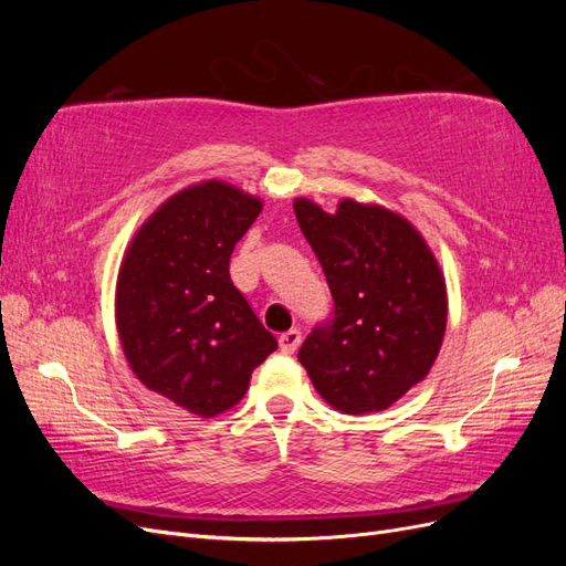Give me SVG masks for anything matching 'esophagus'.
I'll return each instance as SVG.
<instances>
[{
    "instance_id": "esophagus-1",
    "label": "esophagus",
    "mask_w": 566,
    "mask_h": 566,
    "mask_svg": "<svg viewBox=\"0 0 566 566\" xmlns=\"http://www.w3.org/2000/svg\"><path fill=\"white\" fill-rule=\"evenodd\" d=\"M300 342H302V333L297 328H290L287 333H283L279 337V345H281L283 354H295V349L300 347Z\"/></svg>"
}]
</instances>
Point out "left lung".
Instances as JSON below:
<instances>
[{
    "label": "left lung",
    "instance_id": "8db88e82",
    "mask_svg": "<svg viewBox=\"0 0 566 566\" xmlns=\"http://www.w3.org/2000/svg\"><path fill=\"white\" fill-rule=\"evenodd\" d=\"M333 316L300 347L316 391L349 416L385 410L424 380L447 331V283L424 238L401 214L345 198L337 212L295 200Z\"/></svg>",
    "mask_w": 566,
    "mask_h": 566
}]
</instances>
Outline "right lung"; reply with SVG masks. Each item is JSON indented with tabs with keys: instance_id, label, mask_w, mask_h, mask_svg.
I'll list each match as a JSON object with an SVG mask.
<instances>
[{
	"instance_id": "1",
	"label": "right lung",
	"mask_w": 566,
	"mask_h": 566,
	"mask_svg": "<svg viewBox=\"0 0 566 566\" xmlns=\"http://www.w3.org/2000/svg\"><path fill=\"white\" fill-rule=\"evenodd\" d=\"M262 200L224 181L188 186L134 235L117 273L115 318L129 368L200 418L243 399L279 342L231 281L235 243Z\"/></svg>"
}]
</instances>
